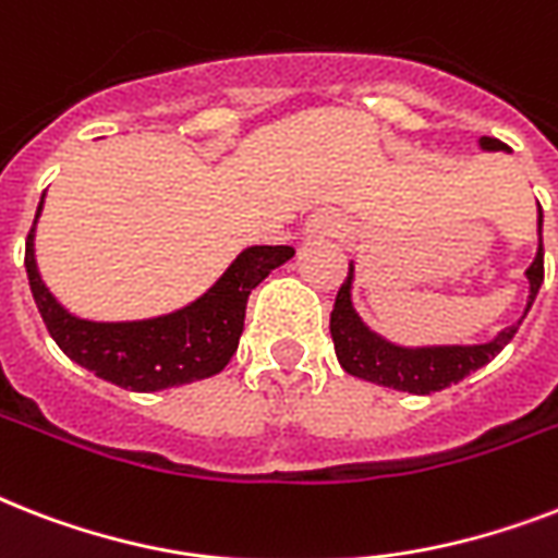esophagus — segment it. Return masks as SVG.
Wrapping results in <instances>:
<instances>
[{
  "label": "esophagus",
  "mask_w": 558,
  "mask_h": 558,
  "mask_svg": "<svg viewBox=\"0 0 558 558\" xmlns=\"http://www.w3.org/2000/svg\"><path fill=\"white\" fill-rule=\"evenodd\" d=\"M306 231H310V236H336L344 231V217L330 208L315 210L310 222H306Z\"/></svg>",
  "instance_id": "34e87169"
}]
</instances>
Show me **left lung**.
I'll return each mask as SVG.
<instances>
[{"label":"left lung","mask_w":558,"mask_h":558,"mask_svg":"<svg viewBox=\"0 0 558 558\" xmlns=\"http://www.w3.org/2000/svg\"><path fill=\"white\" fill-rule=\"evenodd\" d=\"M481 150H510L507 144L498 138L484 135L481 138ZM530 280V295L524 315L530 313V306L536 301L542 280H545V245H542V205H538V252L530 263V269L524 271ZM353 278L356 269L350 263L348 280L341 283L339 295H336V306L330 313V336L336 344V356L339 365L365 381H376L385 388L408 390V393H434V390L458 385L463 376H469L477 367H484L486 362H493L512 336L519 332V324L524 322V315L519 324L504 327L493 341L484 344H434V348H402L393 341L381 339L379 332H373L362 318H359L356 306H353Z\"/></svg>","instance_id":"1"}]
</instances>
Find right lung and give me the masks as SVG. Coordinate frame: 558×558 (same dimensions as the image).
<instances>
[{
	"label": "right lung",
	"instance_id": "add662e5",
	"mask_svg": "<svg viewBox=\"0 0 558 558\" xmlns=\"http://www.w3.org/2000/svg\"><path fill=\"white\" fill-rule=\"evenodd\" d=\"M39 210L43 199L25 240V271L51 339L72 362L118 388L138 393L179 388L222 371L243 336L252 289L295 254L292 245H252L236 254V260L205 295L177 313L144 322H86L69 313L39 278L34 257Z\"/></svg>",
	"mask_w": 558,
	"mask_h": 558
}]
</instances>
